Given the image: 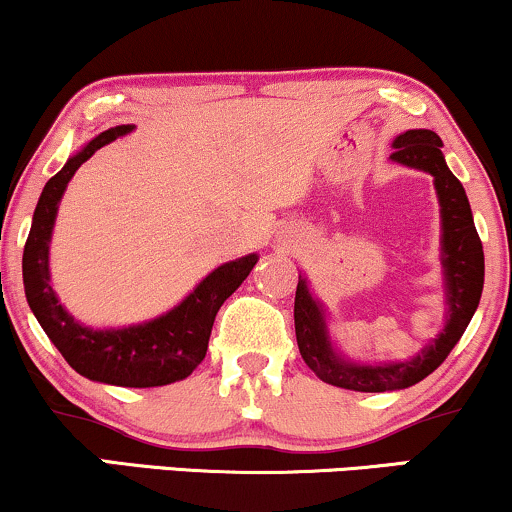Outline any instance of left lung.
<instances>
[{
    "label": "left lung",
    "mask_w": 512,
    "mask_h": 512,
    "mask_svg": "<svg viewBox=\"0 0 512 512\" xmlns=\"http://www.w3.org/2000/svg\"><path fill=\"white\" fill-rule=\"evenodd\" d=\"M390 158L404 166L426 170L433 175L443 216V264L448 286V322L445 330L419 356L390 366H356L332 351L325 330V313L308 293L305 279L298 276L293 320L303 361L325 383L356 392H387L416 385L431 375L460 342L484 289V248L474 226L469 199L462 182L445 166L440 137L431 129H409L395 139Z\"/></svg>",
    "instance_id": "8db88e82"
}]
</instances>
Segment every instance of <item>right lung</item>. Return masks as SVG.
Masks as SVG:
<instances>
[{"instance_id": "1", "label": "right lung", "mask_w": 512, "mask_h": 512, "mask_svg": "<svg viewBox=\"0 0 512 512\" xmlns=\"http://www.w3.org/2000/svg\"><path fill=\"white\" fill-rule=\"evenodd\" d=\"M132 125H117L98 134L79 154L67 161L55 178L48 180L33 226L23 248V286L33 315L57 346L64 361L76 373L98 383L120 387H158L187 378L207 356L209 334L219 308L245 281L257 264V255L240 257L236 262L214 269L178 308L170 313L125 327V330H91L79 325L57 301L50 286L48 248L55 223L57 204L72 175L105 144L127 134Z\"/></svg>"}]
</instances>
